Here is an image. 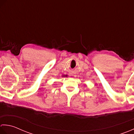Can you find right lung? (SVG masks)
<instances>
[{"label":"right lung","mask_w":134,"mask_h":134,"mask_svg":"<svg viewBox=\"0 0 134 134\" xmlns=\"http://www.w3.org/2000/svg\"><path fill=\"white\" fill-rule=\"evenodd\" d=\"M64 76H64H67L66 75H65V76Z\"/></svg>","instance_id":"add662e5"}]
</instances>
